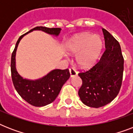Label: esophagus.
Here are the masks:
<instances>
[{
	"instance_id": "esophagus-1",
	"label": "esophagus",
	"mask_w": 133,
	"mask_h": 133,
	"mask_svg": "<svg viewBox=\"0 0 133 133\" xmlns=\"http://www.w3.org/2000/svg\"><path fill=\"white\" fill-rule=\"evenodd\" d=\"M69 71H70V74L71 77H74L77 75V72L73 68H71L69 69Z\"/></svg>"
}]
</instances>
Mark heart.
<instances>
[{
  "label": "heart",
  "mask_w": 133,
  "mask_h": 133,
  "mask_svg": "<svg viewBox=\"0 0 133 133\" xmlns=\"http://www.w3.org/2000/svg\"><path fill=\"white\" fill-rule=\"evenodd\" d=\"M102 48L103 41L101 37L90 32L76 34L67 42L65 47L68 53L77 54L76 61L82 68H89L97 63Z\"/></svg>",
  "instance_id": "heart-1"
}]
</instances>
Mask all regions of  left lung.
Here are the masks:
<instances>
[{
	"mask_svg": "<svg viewBox=\"0 0 133 133\" xmlns=\"http://www.w3.org/2000/svg\"><path fill=\"white\" fill-rule=\"evenodd\" d=\"M105 50L89 70L79 73L82 85L79 96L85 105L99 108L110 103L119 92L124 72V57L117 41L105 29Z\"/></svg>",
	"mask_w": 133,
	"mask_h": 133,
	"instance_id": "left-lung-1",
	"label": "left lung"
}]
</instances>
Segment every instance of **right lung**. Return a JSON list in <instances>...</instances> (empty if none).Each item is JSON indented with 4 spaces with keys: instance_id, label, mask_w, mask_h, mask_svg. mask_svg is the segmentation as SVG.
Segmentation results:
<instances>
[{
    "instance_id": "right-lung-1",
    "label": "right lung",
    "mask_w": 133,
    "mask_h": 133,
    "mask_svg": "<svg viewBox=\"0 0 133 133\" xmlns=\"http://www.w3.org/2000/svg\"><path fill=\"white\" fill-rule=\"evenodd\" d=\"M34 30H41L47 34L58 36L61 28H48L36 27L19 37L16 42L11 58V79L16 90L23 99L31 105L41 107L50 104L56 99L61 88L70 78L68 69L53 70L48 75L36 80L24 79L18 74L16 68V52L20 41L25 35Z\"/></svg>"
}]
</instances>
